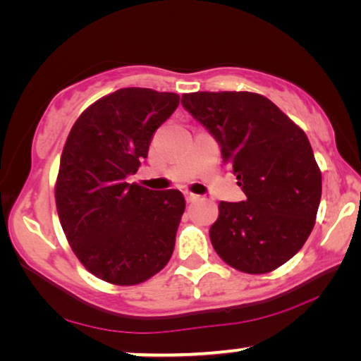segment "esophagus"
Instances as JSON below:
<instances>
[{"instance_id": "esophagus-1", "label": "esophagus", "mask_w": 361, "mask_h": 361, "mask_svg": "<svg viewBox=\"0 0 361 361\" xmlns=\"http://www.w3.org/2000/svg\"><path fill=\"white\" fill-rule=\"evenodd\" d=\"M184 195H185V200L187 202H197V200L200 199V195L192 194V192H184Z\"/></svg>"}]
</instances>
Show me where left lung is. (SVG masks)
<instances>
[{"instance_id":"1","label":"left lung","mask_w":361,"mask_h":361,"mask_svg":"<svg viewBox=\"0 0 361 361\" xmlns=\"http://www.w3.org/2000/svg\"><path fill=\"white\" fill-rule=\"evenodd\" d=\"M182 106L215 137L246 199L220 202L210 241L226 264L269 273L314 228L322 176L305 133L273 102L250 92H195Z\"/></svg>"}]
</instances>
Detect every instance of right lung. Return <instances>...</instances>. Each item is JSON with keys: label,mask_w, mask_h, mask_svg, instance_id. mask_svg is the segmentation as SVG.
<instances>
[{"label": "right lung", "mask_w": 361, "mask_h": 361, "mask_svg": "<svg viewBox=\"0 0 361 361\" xmlns=\"http://www.w3.org/2000/svg\"><path fill=\"white\" fill-rule=\"evenodd\" d=\"M180 97L121 88L88 106L68 133L56 185L61 225L80 263L106 283L140 284L169 263L185 199L128 184Z\"/></svg>", "instance_id": "obj_1"}]
</instances>
